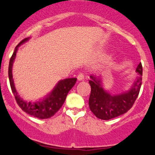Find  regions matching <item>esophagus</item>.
Returning <instances> with one entry per match:
<instances>
[{
	"instance_id": "esophagus-1",
	"label": "esophagus",
	"mask_w": 155,
	"mask_h": 155,
	"mask_svg": "<svg viewBox=\"0 0 155 155\" xmlns=\"http://www.w3.org/2000/svg\"><path fill=\"white\" fill-rule=\"evenodd\" d=\"M84 74L83 73H79V75L77 76V79L79 81H81V80L84 79Z\"/></svg>"
}]
</instances>
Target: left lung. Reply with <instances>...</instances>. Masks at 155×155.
Listing matches in <instances>:
<instances>
[{
	"label": "left lung",
	"mask_w": 155,
	"mask_h": 155,
	"mask_svg": "<svg viewBox=\"0 0 155 155\" xmlns=\"http://www.w3.org/2000/svg\"><path fill=\"white\" fill-rule=\"evenodd\" d=\"M136 72L139 76L133 87L127 92L118 95L107 93L101 87V81L90 76L92 79L89 80V83L91 87V93L89 98V106L96 117L104 120H111L124 114L132 108L141 86L143 73L141 63L137 67Z\"/></svg>",
	"instance_id": "8db88e82"
}]
</instances>
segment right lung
Masks as SVG:
<instances>
[{"label": "right lung", "instance_id": "obj_1", "mask_svg": "<svg viewBox=\"0 0 155 155\" xmlns=\"http://www.w3.org/2000/svg\"><path fill=\"white\" fill-rule=\"evenodd\" d=\"M28 40V38L23 39L16 47L13 54L11 57L9 61V65H8V78H9L10 86L12 88V92L15 95V100L17 104L22 108L23 111L26 112L28 114L37 117L38 119H49L55 114L56 112L59 111V109L62 107L63 104L65 102L68 93L70 91L71 89L74 86L76 82V78H70L62 80L59 81L57 84L53 91L51 92L44 100L42 101H38V102L31 104V102H25L22 99L19 97L16 91L15 84H14L13 79H12V65L13 62L15 59L16 53H17V49L20 44L23 42Z\"/></svg>", "mask_w": 155, "mask_h": 155}]
</instances>
